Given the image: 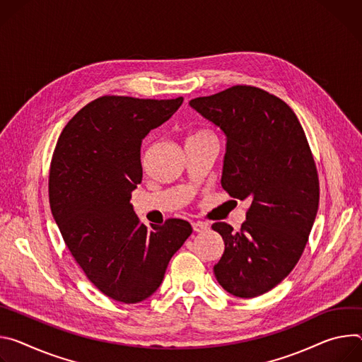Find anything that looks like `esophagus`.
I'll return each instance as SVG.
<instances>
[{"mask_svg":"<svg viewBox=\"0 0 362 362\" xmlns=\"http://www.w3.org/2000/svg\"><path fill=\"white\" fill-rule=\"evenodd\" d=\"M209 228V224L204 223V221H194L192 223V230L195 233H202V231H206Z\"/></svg>","mask_w":362,"mask_h":362,"instance_id":"esophagus-1","label":"esophagus"}]
</instances>
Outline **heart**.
Segmentation results:
<instances>
[{
  "mask_svg": "<svg viewBox=\"0 0 362 362\" xmlns=\"http://www.w3.org/2000/svg\"><path fill=\"white\" fill-rule=\"evenodd\" d=\"M204 138H214V135L209 131V129H198L192 134H189L187 141H192V139H204Z\"/></svg>",
  "mask_w": 362,
  "mask_h": 362,
  "instance_id": "heart-1",
  "label": "heart"
}]
</instances>
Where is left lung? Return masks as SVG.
I'll use <instances>...</instances> for the list:
<instances>
[{"label": "left lung", "instance_id": "8db88e82", "mask_svg": "<svg viewBox=\"0 0 362 362\" xmlns=\"http://www.w3.org/2000/svg\"><path fill=\"white\" fill-rule=\"evenodd\" d=\"M189 105L227 136L223 188L252 198L238 231L211 226L226 246L216 279L234 296L256 298L282 282L308 243L319 206L312 151L291 106L260 88L237 85Z\"/></svg>", "mask_w": 362, "mask_h": 362}]
</instances>
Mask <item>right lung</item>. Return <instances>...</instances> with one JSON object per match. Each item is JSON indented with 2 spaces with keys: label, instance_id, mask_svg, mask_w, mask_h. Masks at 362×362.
I'll list each match as a JSON object with an SVG mask.
<instances>
[{
  "label": "right lung",
  "instance_id": "1",
  "mask_svg": "<svg viewBox=\"0 0 362 362\" xmlns=\"http://www.w3.org/2000/svg\"><path fill=\"white\" fill-rule=\"evenodd\" d=\"M182 100L100 96L69 120L52 156L49 199L64 243L90 282L117 302L151 296L192 233L181 218L148 228L129 203L142 180L144 138Z\"/></svg>",
  "mask_w": 362,
  "mask_h": 362
}]
</instances>
